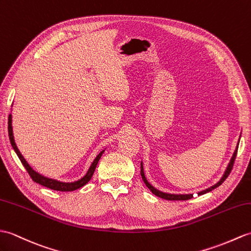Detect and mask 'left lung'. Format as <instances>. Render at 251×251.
<instances>
[{
    "label": "left lung",
    "instance_id": "left-lung-1",
    "mask_svg": "<svg viewBox=\"0 0 251 251\" xmlns=\"http://www.w3.org/2000/svg\"><path fill=\"white\" fill-rule=\"evenodd\" d=\"M236 153H237V149L235 150L234 154H233V156H232V159H231V161H230V164H229L228 168H226V172H225V174H224V176L221 177V179L219 180V182H218L217 184H215L214 186H212V187H209V188H207V189H205V190H202V191H200L199 194H198V195H204V194H206V192L212 191L213 189H215L216 187H218V186H220L221 184H223V183L225 182V179L229 176V174H230V172H231V170H232V168H233V165H234V160H235V157H236ZM141 176H142V179H143L144 184L148 186V188H149L151 191H152L155 196L159 197V198H162V199L171 200V201H172V200H189V199H191V198H192V195H190V194H189V195H171V194H165V192L159 191L158 189L154 188L153 186L151 185V184L148 182V179L145 178V176H144L142 162H141Z\"/></svg>",
    "mask_w": 251,
    "mask_h": 251
}]
</instances>
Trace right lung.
<instances>
[{
    "label": "right lung",
    "mask_w": 251,
    "mask_h": 251,
    "mask_svg": "<svg viewBox=\"0 0 251 251\" xmlns=\"http://www.w3.org/2000/svg\"><path fill=\"white\" fill-rule=\"evenodd\" d=\"M8 136H9L11 147H13V149L15 150L16 154L18 155V157H19L21 164L23 165V167L26 169L28 176H31V178L34 180V182L35 183H38L40 185H43V186H45V187H47V188L57 190V191H73V190L81 188V187H82V186H84L92 178L93 173H94V171H95L98 161H99V159H100L102 153L104 152V151H101V152L96 156V158L94 159V161L92 162V165H91V167L89 169V171H87V173L85 174V176L82 178L79 179V180H75V182H74V183H63V182H59V180H55V179L48 178V177H45L43 176H40L39 173L35 172L33 169L30 166H28L26 160L23 158V156L19 152V150H18V148H17V145L15 143L14 135H13V126H11V114H9V116H8Z\"/></svg>",
    "instance_id": "1"
}]
</instances>
